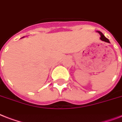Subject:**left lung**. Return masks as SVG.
Returning <instances> with one entry per match:
<instances>
[{"label": "left lung", "instance_id": "left-lung-1", "mask_svg": "<svg viewBox=\"0 0 122 122\" xmlns=\"http://www.w3.org/2000/svg\"><path fill=\"white\" fill-rule=\"evenodd\" d=\"M98 32L99 33L100 35H101V39L102 41H105L106 42H109V41L108 40V39H107L106 37L104 36L103 35V34L101 32H100V31H98Z\"/></svg>", "mask_w": 122, "mask_h": 122}]
</instances>
